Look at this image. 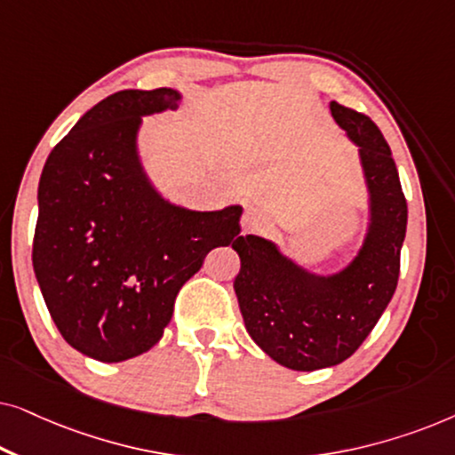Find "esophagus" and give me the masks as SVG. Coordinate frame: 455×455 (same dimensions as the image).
Here are the masks:
<instances>
[{
  "label": "esophagus",
  "instance_id": "obj_1",
  "mask_svg": "<svg viewBox=\"0 0 455 455\" xmlns=\"http://www.w3.org/2000/svg\"><path fill=\"white\" fill-rule=\"evenodd\" d=\"M240 223H242V232L244 234H259L269 226V220H267V215L260 209L246 207Z\"/></svg>",
  "mask_w": 455,
  "mask_h": 455
}]
</instances>
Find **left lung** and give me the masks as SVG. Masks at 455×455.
Listing matches in <instances>:
<instances>
[{
    "label": "left lung",
    "mask_w": 455,
    "mask_h": 455,
    "mask_svg": "<svg viewBox=\"0 0 455 455\" xmlns=\"http://www.w3.org/2000/svg\"><path fill=\"white\" fill-rule=\"evenodd\" d=\"M333 120L358 147L369 192V223L358 252L338 271H310L275 242L242 235L234 279L244 327L260 350L291 371H319L350 358L394 296L408 204L391 148L369 117L329 103Z\"/></svg>",
    "instance_id": "obj_1"
}]
</instances>
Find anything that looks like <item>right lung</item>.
<instances>
[{
	"instance_id": "1",
	"label": "right lung",
	"mask_w": 455,
	"mask_h": 455,
	"mask_svg": "<svg viewBox=\"0 0 455 455\" xmlns=\"http://www.w3.org/2000/svg\"><path fill=\"white\" fill-rule=\"evenodd\" d=\"M180 103L182 92L167 86L114 92L43 167L35 277L61 338L99 363L151 350L204 257L242 238V204L188 209L164 196L142 165V117Z\"/></svg>"
}]
</instances>
